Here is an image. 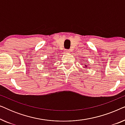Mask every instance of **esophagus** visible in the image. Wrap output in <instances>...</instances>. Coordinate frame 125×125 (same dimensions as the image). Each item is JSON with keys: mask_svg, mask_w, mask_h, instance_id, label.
<instances>
[{"mask_svg": "<svg viewBox=\"0 0 125 125\" xmlns=\"http://www.w3.org/2000/svg\"><path fill=\"white\" fill-rule=\"evenodd\" d=\"M70 52H71V51H70V50H69V49H66V50L65 51V52L67 53H69Z\"/></svg>", "mask_w": 125, "mask_h": 125, "instance_id": "34e87169", "label": "esophagus"}]
</instances>
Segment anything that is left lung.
I'll list each match as a JSON object with an SVG mask.
<instances>
[{
	"label": "left lung",
	"instance_id": "8db88e82",
	"mask_svg": "<svg viewBox=\"0 0 125 125\" xmlns=\"http://www.w3.org/2000/svg\"><path fill=\"white\" fill-rule=\"evenodd\" d=\"M88 65H89V64H88ZM85 67H88V65H85Z\"/></svg>",
	"mask_w": 125,
	"mask_h": 125
}]
</instances>
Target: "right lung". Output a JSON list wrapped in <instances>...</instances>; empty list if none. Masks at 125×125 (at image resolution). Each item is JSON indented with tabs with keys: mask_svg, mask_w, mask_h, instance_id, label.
<instances>
[{
	"mask_svg": "<svg viewBox=\"0 0 125 125\" xmlns=\"http://www.w3.org/2000/svg\"><path fill=\"white\" fill-rule=\"evenodd\" d=\"M44 62H45V61H44ZM48 64H49V62H48Z\"/></svg>",
	"mask_w": 125,
	"mask_h": 125,
	"instance_id": "right-lung-1",
	"label": "right lung"
}]
</instances>
